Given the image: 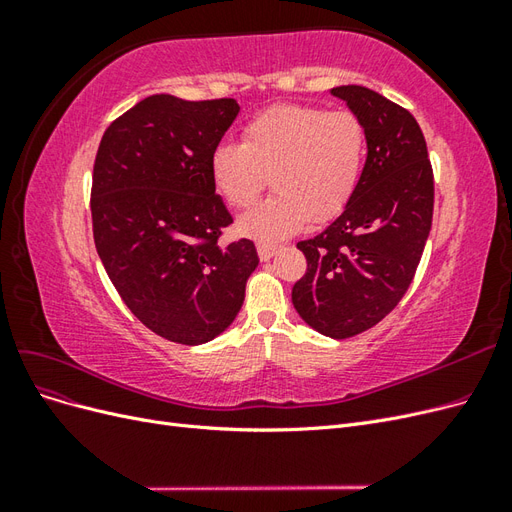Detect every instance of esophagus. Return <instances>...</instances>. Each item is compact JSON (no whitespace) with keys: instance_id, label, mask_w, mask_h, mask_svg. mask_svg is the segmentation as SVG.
<instances>
[{"instance_id":"obj_1","label":"esophagus","mask_w":512,"mask_h":512,"mask_svg":"<svg viewBox=\"0 0 512 512\" xmlns=\"http://www.w3.org/2000/svg\"><path fill=\"white\" fill-rule=\"evenodd\" d=\"M256 250H258L260 260H269L277 252V245L271 243V241H258L256 243Z\"/></svg>"}]
</instances>
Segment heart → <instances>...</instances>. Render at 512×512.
Instances as JSON below:
<instances>
[{"instance_id": "1", "label": "heart", "mask_w": 512, "mask_h": 512, "mask_svg": "<svg viewBox=\"0 0 512 512\" xmlns=\"http://www.w3.org/2000/svg\"><path fill=\"white\" fill-rule=\"evenodd\" d=\"M367 138L348 111L307 104H277L243 128L241 145L211 151L213 188L230 207H250L273 183V194L239 218L243 235L280 239L312 222L337 218L359 188Z\"/></svg>"}]
</instances>
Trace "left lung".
<instances>
[{"label":"left lung","instance_id":"obj_1","mask_svg":"<svg viewBox=\"0 0 512 512\" xmlns=\"http://www.w3.org/2000/svg\"><path fill=\"white\" fill-rule=\"evenodd\" d=\"M331 94L361 119L367 160L342 215L297 243L307 271L292 286V305L318 333L346 339L391 314L410 288L431 230L433 170L406 108L361 85Z\"/></svg>","mask_w":512,"mask_h":512}]
</instances>
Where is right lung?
<instances>
[{
    "instance_id": "right-lung-1",
    "label": "right lung",
    "mask_w": 512,
    "mask_h": 512,
    "mask_svg": "<svg viewBox=\"0 0 512 512\" xmlns=\"http://www.w3.org/2000/svg\"><path fill=\"white\" fill-rule=\"evenodd\" d=\"M239 115L232 98L149 96L106 128L94 164L91 222L102 265L147 329L183 346L230 327L258 267L209 175L211 151Z\"/></svg>"
}]
</instances>
